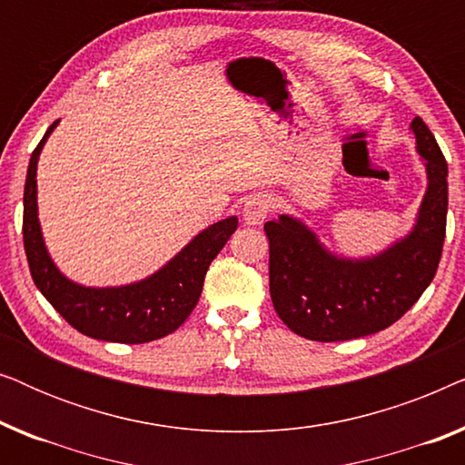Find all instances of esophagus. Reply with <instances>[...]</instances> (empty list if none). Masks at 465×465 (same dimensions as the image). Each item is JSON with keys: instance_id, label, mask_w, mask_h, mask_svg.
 Returning a JSON list of instances; mask_svg holds the SVG:
<instances>
[{"instance_id": "34e87169", "label": "esophagus", "mask_w": 465, "mask_h": 465, "mask_svg": "<svg viewBox=\"0 0 465 465\" xmlns=\"http://www.w3.org/2000/svg\"><path fill=\"white\" fill-rule=\"evenodd\" d=\"M271 209H272V201H271L269 194H264V193L252 194L243 205L245 224L247 226H260L266 220V215L271 213Z\"/></svg>"}]
</instances>
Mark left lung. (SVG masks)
I'll return each instance as SVG.
<instances>
[{
	"label": "left lung",
	"instance_id": "1",
	"mask_svg": "<svg viewBox=\"0 0 465 465\" xmlns=\"http://www.w3.org/2000/svg\"><path fill=\"white\" fill-rule=\"evenodd\" d=\"M411 131L428 188L415 224L385 250L360 258L341 256L290 213L264 224L272 307L298 336L334 342L390 328L434 279L447 231L449 167L421 118L412 120Z\"/></svg>",
	"mask_w": 465,
	"mask_h": 465
}]
</instances>
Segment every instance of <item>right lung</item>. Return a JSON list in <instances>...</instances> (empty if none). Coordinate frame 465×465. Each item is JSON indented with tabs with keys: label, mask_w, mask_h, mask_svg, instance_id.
<instances>
[{
	"label": "right lung",
	"mask_w": 465,
	"mask_h": 465,
	"mask_svg": "<svg viewBox=\"0 0 465 465\" xmlns=\"http://www.w3.org/2000/svg\"><path fill=\"white\" fill-rule=\"evenodd\" d=\"M50 124L29 161L23 196V241L31 277L44 298L63 320L97 341L139 345L163 339L182 326L199 302L212 260L237 231V215L213 222L183 245L167 264L139 282L110 288H91L63 275L48 247L37 218V161L44 143L56 129Z\"/></svg>",
	"instance_id": "right-lung-1"
}]
</instances>
